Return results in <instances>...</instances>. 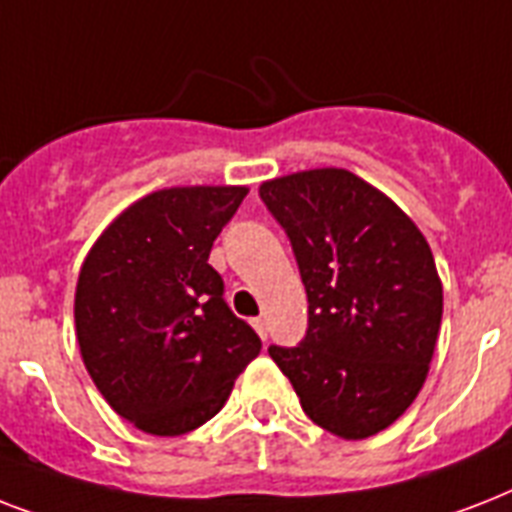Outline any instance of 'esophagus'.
Segmentation results:
<instances>
[{"label":"esophagus","instance_id":"obj_1","mask_svg":"<svg viewBox=\"0 0 512 512\" xmlns=\"http://www.w3.org/2000/svg\"><path fill=\"white\" fill-rule=\"evenodd\" d=\"M252 327H255V332L260 337H263V340H268V324H265L263 316H257V319H252Z\"/></svg>","mask_w":512,"mask_h":512}]
</instances>
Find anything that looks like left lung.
I'll return each mask as SVG.
<instances>
[{
  "instance_id": "left-lung-1",
  "label": "left lung",
  "mask_w": 512,
  "mask_h": 512,
  "mask_svg": "<svg viewBox=\"0 0 512 512\" xmlns=\"http://www.w3.org/2000/svg\"><path fill=\"white\" fill-rule=\"evenodd\" d=\"M308 295L297 348L268 353L319 428L358 441L409 409L436 350L444 289L420 228L358 175L305 170L260 185Z\"/></svg>"
}]
</instances>
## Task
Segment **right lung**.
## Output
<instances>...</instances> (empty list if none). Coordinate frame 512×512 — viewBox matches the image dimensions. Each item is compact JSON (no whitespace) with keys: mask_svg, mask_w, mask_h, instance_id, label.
Listing matches in <instances>:
<instances>
[{"mask_svg":"<svg viewBox=\"0 0 512 512\" xmlns=\"http://www.w3.org/2000/svg\"><path fill=\"white\" fill-rule=\"evenodd\" d=\"M244 196V185L148 193L100 233L79 271L84 366L111 409L151 436H183L212 420L263 348L209 265Z\"/></svg>","mask_w":512,"mask_h":512,"instance_id":"obj_1","label":"right lung"}]
</instances>
